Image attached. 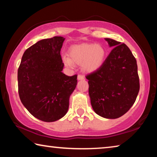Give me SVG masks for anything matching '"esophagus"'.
Here are the masks:
<instances>
[{
	"label": "esophagus",
	"mask_w": 157,
	"mask_h": 157,
	"mask_svg": "<svg viewBox=\"0 0 157 157\" xmlns=\"http://www.w3.org/2000/svg\"><path fill=\"white\" fill-rule=\"evenodd\" d=\"M84 79V77L83 75H78V80H82V79Z\"/></svg>",
	"instance_id": "obj_1"
}]
</instances>
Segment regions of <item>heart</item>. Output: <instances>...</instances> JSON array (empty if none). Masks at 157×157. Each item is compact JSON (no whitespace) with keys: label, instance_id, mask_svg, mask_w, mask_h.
I'll list each match as a JSON object with an SVG mask.
<instances>
[{"label":"heart","instance_id":"1","mask_svg":"<svg viewBox=\"0 0 157 157\" xmlns=\"http://www.w3.org/2000/svg\"><path fill=\"white\" fill-rule=\"evenodd\" d=\"M69 56L63 58L65 65L73 68L74 63L82 64L85 72L91 73L102 66L105 57V50L101 45L84 43L72 46L69 49Z\"/></svg>","mask_w":157,"mask_h":157}]
</instances>
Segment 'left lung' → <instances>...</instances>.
I'll use <instances>...</instances> for the list:
<instances>
[{
	"label": "left lung",
	"mask_w": 157,
	"mask_h": 157,
	"mask_svg": "<svg viewBox=\"0 0 157 157\" xmlns=\"http://www.w3.org/2000/svg\"><path fill=\"white\" fill-rule=\"evenodd\" d=\"M114 47L102 66L88 74L89 94L95 113L107 119H117L135 103L140 82L136 59L124 43L105 38Z\"/></svg>",
	"instance_id": "left-lung-1"
}]
</instances>
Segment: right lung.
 <instances>
[{"label": "right lung", "mask_w": 157, "mask_h": 157, "mask_svg": "<svg viewBox=\"0 0 157 157\" xmlns=\"http://www.w3.org/2000/svg\"><path fill=\"white\" fill-rule=\"evenodd\" d=\"M65 38L41 40L24 52L18 68V92L21 103L40 120L52 122L67 113L69 98L76 87L77 75L62 73L61 49Z\"/></svg>", "instance_id": "1"}]
</instances>
